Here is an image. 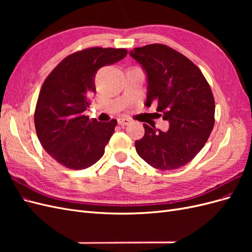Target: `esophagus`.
<instances>
[{
    "mask_svg": "<svg viewBox=\"0 0 252 252\" xmlns=\"http://www.w3.org/2000/svg\"><path fill=\"white\" fill-rule=\"evenodd\" d=\"M130 119H127V118H120L118 120V124L121 125V126H125V125H128L129 123H130Z\"/></svg>",
    "mask_w": 252,
    "mask_h": 252,
    "instance_id": "esophagus-1",
    "label": "esophagus"
}]
</instances>
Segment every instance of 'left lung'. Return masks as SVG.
<instances>
[{
	"label": "left lung",
	"instance_id": "left-lung-1",
	"mask_svg": "<svg viewBox=\"0 0 252 252\" xmlns=\"http://www.w3.org/2000/svg\"><path fill=\"white\" fill-rule=\"evenodd\" d=\"M129 56L146 74L145 105L158 102L157 111L169 122L167 131L144 124L145 134L135 141V150L157 169H178L199 154L215 125L209 84L191 61L166 45L134 48Z\"/></svg>",
	"mask_w": 252,
	"mask_h": 252
}]
</instances>
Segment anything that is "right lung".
<instances>
[{"instance_id": "right-lung-1", "label": "right lung", "mask_w": 252, "mask_h": 252, "mask_svg": "<svg viewBox=\"0 0 252 252\" xmlns=\"http://www.w3.org/2000/svg\"><path fill=\"white\" fill-rule=\"evenodd\" d=\"M126 49L88 48L65 58L45 80L36 102L34 125L43 148L70 169H85L100 159L117 120H89L97 70L124 59Z\"/></svg>"}]
</instances>
